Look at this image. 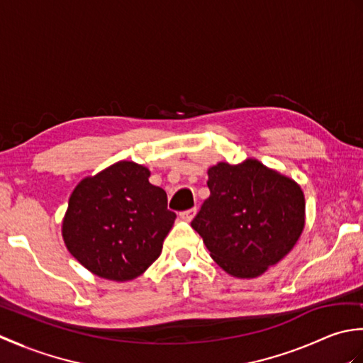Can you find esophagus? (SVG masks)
<instances>
[{
  "mask_svg": "<svg viewBox=\"0 0 363 363\" xmlns=\"http://www.w3.org/2000/svg\"><path fill=\"white\" fill-rule=\"evenodd\" d=\"M196 211H198L196 207H191V209H189V211H184V212H181V218L184 221H191L196 215Z\"/></svg>",
  "mask_w": 363,
  "mask_h": 363,
  "instance_id": "esophagus-1",
  "label": "esophagus"
}]
</instances>
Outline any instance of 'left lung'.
<instances>
[{"instance_id": "obj_1", "label": "left lung", "mask_w": 363, "mask_h": 363, "mask_svg": "<svg viewBox=\"0 0 363 363\" xmlns=\"http://www.w3.org/2000/svg\"><path fill=\"white\" fill-rule=\"evenodd\" d=\"M211 196L191 221L212 259L242 279L264 274L296 245L306 201L298 184L256 159L207 169Z\"/></svg>"}]
</instances>
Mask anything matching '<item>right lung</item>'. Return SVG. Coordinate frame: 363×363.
Listing matches in <instances>:
<instances>
[{
	"instance_id": "obj_1",
	"label": "right lung",
	"mask_w": 363,
	"mask_h": 363,
	"mask_svg": "<svg viewBox=\"0 0 363 363\" xmlns=\"http://www.w3.org/2000/svg\"><path fill=\"white\" fill-rule=\"evenodd\" d=\"M150 169L121 160L82 179L68 201L62 237L72 256L109 281L135 279L160 256L176 213Z\"/></svg>"
}]
</instances>
